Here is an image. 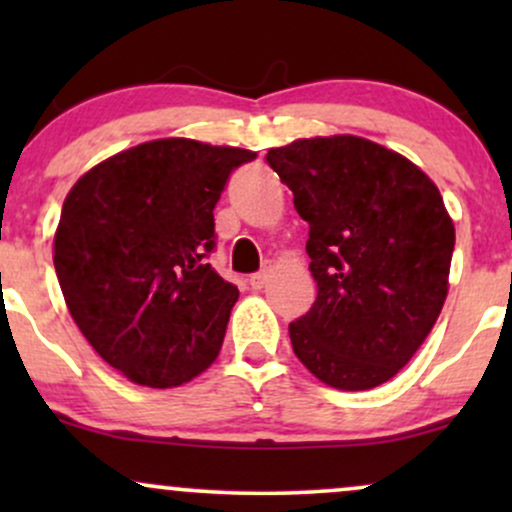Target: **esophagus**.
Listing matches in <instances>:
<instances>
[{"label":"esophagus","mask_w":512,"mask_h":512,"mask_svg":"<svg viewBox=\"0 0 512 512\" xmlns=\"http://www.w3.org/2000/svg\"><path fill=\"white\" fill-rule=\"evenodd\" d=\"M269 274H272V264H264V269H260V272H257V274H252L250 276V286H252V289H262V286L267 284Z\"/></svg>","instance_id":"1"}]
</instances>
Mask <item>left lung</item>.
<instances>
[{
    "label": "left lung",
    "mask_w": 512,
    "mask_h": 512,
    "mask_svg": "<svg viewBox=\"0 0 512 512\" xmlns=\"http://www.w3.org/2000/svg\"><path fill=\"white\" fill-rule=\"evenodd\" d=\"M308 221L313 308L289 325L293 354L337 390L395 378L436 325L455 226L438 187L397 151L354 134L267 151Z\"/></svg>",
    "instance_id": "8db88e82"
}]
</instances>
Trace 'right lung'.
<instances>
[{
  "instance_id": "add662e5",
  "label": "right lung",
  "mask_w": 512,
  "mask_h": 512,
  "mask_svg": "<svg viewBox=\"0 0 512 512\" xmlns=\"http://www.w3.org/2000/svg\"><path fill=\"white\" fill-rule=\"evenodd\" d=\"M257 154L156 139L76 180L55 233V272L88 344L137 385L178 387L219 356L238 289L211 269L214 207Z\"/></svg>"
}]
</instances>
